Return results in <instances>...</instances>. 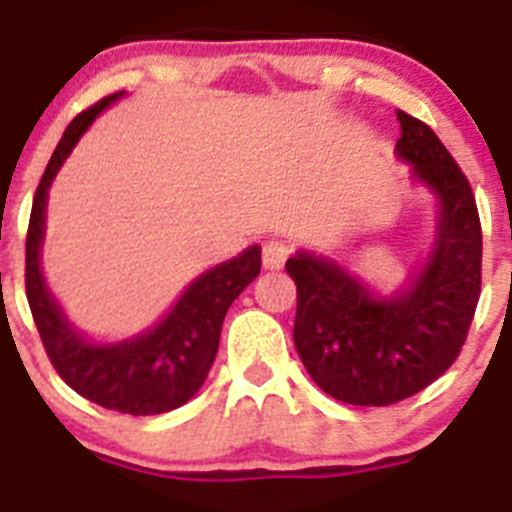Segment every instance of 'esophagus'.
Returning a JSON list of instances; mask_svg holds the SVG:
<instances>
[{
  "label": "esophagus",
  "mask_w": 512,
  "mask_h": 512,
  "mask_svg": "<svg viewBox=\"0 0 512 512\" xmlns=\"http://www.w3.org/2000/svg\"><path fill=\"white\" fill-rule=\"evenodd\" d=\"M293 252V247L285 242V239H267L265 245H262V265L267 270H280L288 260V255Z\"/></svg>",
  "instance_id": "1"
}]
</instances>
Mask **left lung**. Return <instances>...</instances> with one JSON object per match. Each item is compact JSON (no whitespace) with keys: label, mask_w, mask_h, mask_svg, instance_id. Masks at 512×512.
<instances>
[{"label":"left lung","mask_w":512,"mask_h":512,"mask_svg":"<svg viewBox=\"0 0 512 512\" xmlns=\"http://www.w3.org/2000/svg\"><path fill=\"white\" fill-rule=\"evenodd\" d=\"M398 155L439 199L434 252L400 296L377 298L331 260L298 252L293 342L313 382L349 405H390L439 380L467 342L482 285V227L467 176L421 119L398 112Z\"/></svg>","instance_id":"left-lung-1"}]
</instances>
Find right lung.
Here are the masks:
<instances>
[{
	"instance_id": "add662e5",
	"label": "right lung",
	"mask_w": 512,
	"mask_h": 512,
	"mask_svg": "<svg viewBox=\"0 0 512 512\" xmlns=\"http://www.w3.org/2000/svg\"><path fill=\"white\" fill-rule=\"evenodd\" d=\"M119 96L122 91L104 96L94 107L78 114L50 155L32 199L25 242V290L48 359L78 395L109 411L158 416L188 403L204 385L214 365L229 306L260 275V247H250L193 280L168 316L135 339L122 344H91L73 331L40 273L45 201L55 173L78 137L89 130L96 114Z\"/></svg>"
}]
</instances>
